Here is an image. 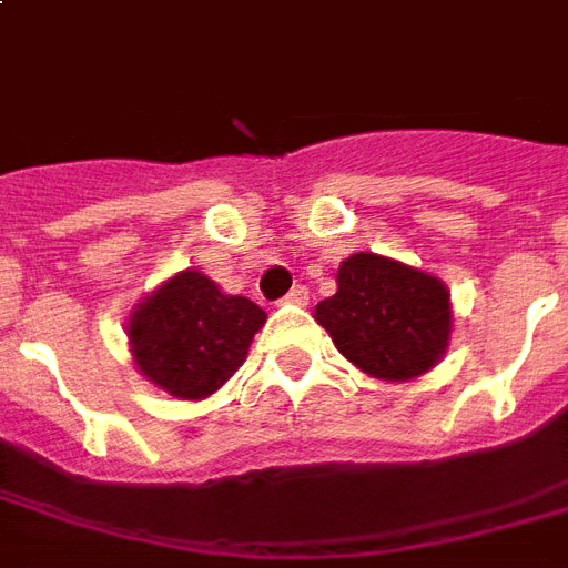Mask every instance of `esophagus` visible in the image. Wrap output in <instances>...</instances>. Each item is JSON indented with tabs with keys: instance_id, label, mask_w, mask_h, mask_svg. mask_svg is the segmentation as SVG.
I'll return each instance as SVG.
<instances>
[{
	"instance_id": "1",
	"label": "esophagus",
	"mask_w": 568,
	"mask_h": 568,
	"mask_svg": "<svg viewBox=\"0 0 568 568\" xmlns=\"http://www.w3.org/2000/svg\"><path fill=\"white\" fill-rule=\"evenodd\" d=\"M283 301L285 303H297V306H303V303L310 301V288H306V285H294L292 292L285 294Z\"/></svg>"
}]
</instances>
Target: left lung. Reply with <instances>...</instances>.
<instances>
[{"label":"left lung","instance_id":"left-lung-1","mask_svg":"<svg viewBox=\"0 0 568 568\" xmlns=\"http://www.w3.org/2000/svg\"><path fill=\"white\" fill-rule=\"evenodd\" d=\"M315 321L365 374L409 379L439 363L450 333V303L436 276L377 253H354L338 267V292Z\"/></svg>","mask_w":568,"mask_h":568}]
</instances>
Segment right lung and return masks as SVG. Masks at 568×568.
Masks as SVG:
<instances>
[{
	"label": "right lung",
	"instance_id": "obj_1",
	"mask_svg": "<svg viewBox=\"0 0 568 568\" xmlns=\"http://www.w3.org/2000/svg\"><path fill=\"white\" fill-rule=\"evenodd\" d=\"M265 312L223 294L209 276L182 271L150 294L129 318L138 368L176 397L212 395L247 356Z\"/></svg>",
	"mask_w": 568,
	"mask_h": 568
}]
</instances>
